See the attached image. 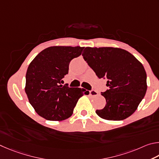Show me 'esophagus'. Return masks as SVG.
Returning a JSON list of instances; mask_svg holds the SVG:
<instances>
[{
    "label": "esophagus",
    "mask_w": 159,
    "mask_h": 159,
    "mask_svg": "<svg viewBox=\"0 0 159 159\" xmlns=\"http://www.w3.org/2000/svg\"><path fill=\"white\" fill-rule=\"evenodd\" d=\"M89 94L91 96H97L98 95V93L94 90H91L89 91Z\"/></svg>",
    "instance_id": "esophagus-1"
}]
</instances>
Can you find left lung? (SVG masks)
I'll return each mask as SVG.
<instances>
[{
	"instance_id": "8db88e82",
	"label": "left lung",
	"mask_w": 159,
	"mask_h": 159,
	"mask_svg": "<svg viewBox=\"0 0 159 159\" xmlns=\"http://www.w3.org/2000/svg\"><path fill=\"white\" fill-rule=\"evenodd\" d=\"M82 56L99 79L108 80L109 89L101 95L106 100L96 113L110 121L124 120L137 110L145 95L146 71L140 61L126 50L117 47H86Z\"/></svg>"
}]
</instances>
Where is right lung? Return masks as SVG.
<instances>
[{"label": "right lung", "instance_id": "add662e5", "mask_svg": "<svg viewBox=\"0 0 159 159\" xmlns=\"http://www.w3.org/2000/svg\"><path fill=\"white\" fill-rule=\"evenodd\" d=\"M84 47L52 46L36 56L28 67L26 92L38 115L49 121H61L73 113L77 102L89 92L84 89L60 84L68 73L69 63L80 57Z\"/></svg>", "mask_w": 159, "mask_h": 159}]
</instances>
